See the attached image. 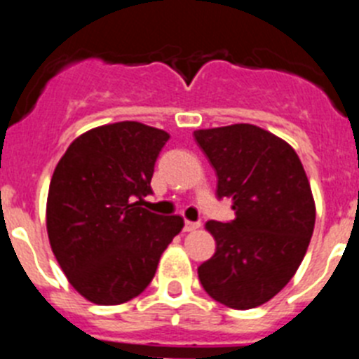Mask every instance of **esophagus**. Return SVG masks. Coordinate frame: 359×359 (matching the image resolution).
<instances>
[{
  "label": "esophagus",
  "instance_id": "1",
  "mask_svg": "<svg viewBox=\"0 0 359 359\" xmlns=\"http://www.w3.org/2000/svg\"><path fill=\"white\" fill-rule=\"evenodd\" d=\"M201 226V223H194V221H185V231H196Z\"/></svg>",
  "mask_w": 359,
  "mask_h": 359
}]
</instances>
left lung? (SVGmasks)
<instances>
[{
	"label": "left lung",
	"instance_id": "1",
	"mask_svg": "<svg viewBox=\"0 0 359 359\" xmlns=\"http://www.w3.org/2000/svg\"><path fill=\"white\" fill-rule=\"evenodd\" d=\"M194 138L217 174V196L236 219L205 224L215 253L198 268L203 287L231 309H253L297 273L315 230L316 207L294 149L252 123L198 129Z\"/></svg>",
	"mask_w": 359,
	"mask_h": 359
}]
</instances>
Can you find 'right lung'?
<instances>
[{
    "label": "right lung",
    "instance_id": "right-lung-1",
    "mask_svg": "<svg viewBox=\"0 0 359 359\" xmlns=\"http://www.w3.org/2000/svg\"><path fill=\"white\" fill-rule=\"evenodd\" d=\"M169 133L115 122L82 133L53 170L46 231L68 282L86 300L118 306L138 297L161 253L182 231V215L142 208Z\"/></svg>",
    "mask_w": 359,
    "mask_h": 359
}]
</instances>
